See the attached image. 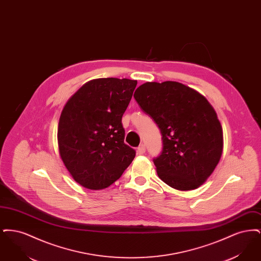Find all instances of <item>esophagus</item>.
Returning <instances> with one entry per match:
<instances>
[{"instance_id":"34e87169","label":"esophagus","mask_w":261,"mask_h":261,"mask_svg":"<svg viewBox=\"0 0 261 261\" xmlns=\"http://www.w3.org/2000/svg\"><path fill=\"white\" fill-rule=\"evenodd\" d=\"M145 151H146V147H145V145H141L139 148H138V153L139 154H143V153H145Z\"/></svg>"}]
</instances>
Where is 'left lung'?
Masks as SVG:
<instances>
[{"instance_id": "obj_1", "label": "left lung", "mask_w": 261, "mask_h": 261, "mask_svg": "<svg viewBox=\"0 0 261 261\" xmlns=\"http://www.w3.org/2000/svg\"><path fill=\"white\" fill-rule=\"evenodd\" d=\"M134 98L161 129L162 152L153 160L158 176L180 191L201 186L223 150L222 126L208 100L175 81L147 82Z\"/></svg>"}]
</instances>
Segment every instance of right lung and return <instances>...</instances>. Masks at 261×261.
<instances>
[{"instance_id":"obj_1","label":"right lung","mask_w":261,"mask_h":261,"mask_svg":"<svg viewBox=\"0 0 261 261\" xmlns=\"http://www.w3.org/2000/svg\"><path fill=\"white\" fill-rule=\"evenodd\" d=\"M137 80L98 78L85 83L62 109L58 145L63 164L81 186L101 190L118 180L135 158L124 143V113Z\"/></svg>"}]
</instances>
